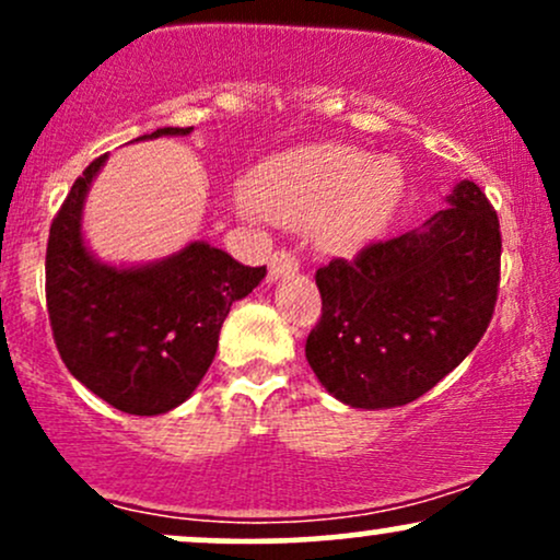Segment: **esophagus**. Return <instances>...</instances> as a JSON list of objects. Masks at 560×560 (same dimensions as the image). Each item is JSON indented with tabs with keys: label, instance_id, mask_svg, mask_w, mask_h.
I'll use <instances>...</instances> for the list:
<instances>
[{
	"label": "esophagus",
	"instance_id": "esophagus-1",
	"mask_svg": "<svg viewBox=\"0 0 560 560\" xmlns=\"http://www.w3.org/2000/svg\"><path fill=\"white\" fill-rule=\"evenodd\" d=\"M298 268H300L298 258H294L292 253H287V249H279V253H273L271 260H268V281L284 279V276L294 273Z\"/></svg>",
	"mask_w": 560,
	"mask_h": 560
}]
</instances>
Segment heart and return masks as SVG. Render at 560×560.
I'll use <instances>...</instances> for the list:
<instances>
[{"label":"heart","instance_id":"1","mask_svg":"<svg viewBox=\"0 0 560 560\" xmlns=\"http://www.w3.org/2000/svg\"><path fill=\"white\" fill-rule=\"evenodd\" d=\"M400 173L352 147H313L276 160L249 184V199L271 221L302 226L329 253H350L378 234L400 199Z\"/></svg>","mask_w":560,"mask_h":560}]
</instances>
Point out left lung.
<instances>
[{"instance_id": "8db88e82", "label": "left lung", "mask_w": 560, "mask_h": 560, "mask_svg": "<svg viewBox=\"0 0 560 560\" xmlns=\"http://www.w3.org/2000/svg\"><path fill=\"white\" fill-rule=\"evenodd\" d=\"M498 281V215L464 178L423 226L318 268L324 311L307 363L350 408L413 402L485 337Z\"/></svg>"}]
</instances>
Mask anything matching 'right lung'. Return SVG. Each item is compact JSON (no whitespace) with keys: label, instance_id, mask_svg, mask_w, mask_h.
Listing matches in <instances>:
<instances>
[{"label":"right lung","instance_id":"right-lung-1","mask_svg":"<svg viewBox=\"0 0 560 560\" xmlns=\"http://www.w3.org/2000/svg\"><path fill=\"white\" fill-rule=\"evenodd\" d=\"M158 128L137 141L189 137ZM107 155L96 158L49 229L47 307L62 363L86 389L131 416H160L208 374L231 305L266 279L208 242L137 266L100 260L83 236V205Z\"/></svg>","mask_w":560,"mask_h":560}]
</instances>
